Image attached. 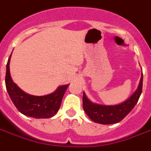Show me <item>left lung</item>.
Returning <instances> with one entry per match:
<instances>
[{
    "instance_id": "left-lung-1",
    "label": "left lung",
    "mask_w": 151,
    "mask_h": 151,
    "mask_svg": "<svg viewBox=\"0 0 151 151\" xmlns=\"http://www.w3.org/2000/svg\"><path fill=\"white\" fill-rule=\"evenodd\" d=\"M142 90V73L139 87L132 96L117 105H102L92 103L86 94L83 95V107L93 122L100 124H113L123 120L133 109L139 101Z\"/></svg>"
}]
</instances>
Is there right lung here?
Here are the masks:
<instances>
[{
    "label": "right lung",
    "instance_id": "add662e5",
    "mask_svg": "<svg viewBox=\"0 0 151 151\" xmlns=\"http://www.w3.org/2000/svg\"><path fill=\"white\" fill-rule=\"evenodd\" d=\"M12 55V54H11ZM10 55L6 65L5 85L9 96L20 113L35 119H48L54 116L60 109L62 99L69 84L62 85L54 92L46 96H32L20 89L10 76Z\"/></svg>",
    "mask_w": 151,
    "mask_h": 151
}]
</instances>
